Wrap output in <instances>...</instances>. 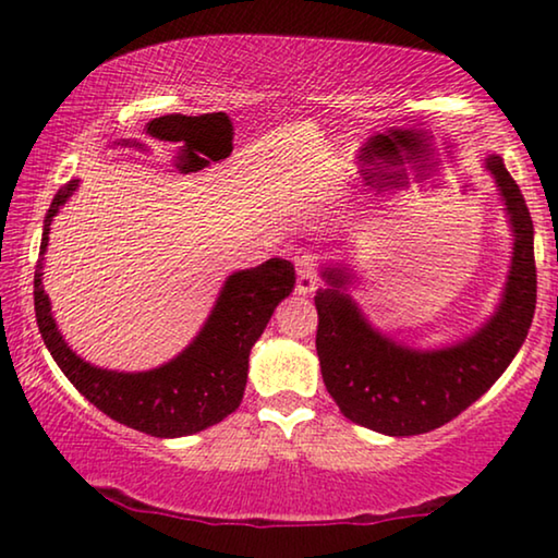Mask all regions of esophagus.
<instances>
[{
  "instance_id": "obj_1",
  "label": "esophagus",
  "mask_w": 558,
  "mask_h": 558,
  "mask_svg": "<svg viewBox=\"0 0 558 558\" xmlns=\"http://www.w3.org/2000/svg\"><path fill=\"white\" fill-rule=\"evenodd\" d=\"M295 270H298V282H295V290L301 295H311L315 293V288H318V257L307 251H301L295 255Z\"/></svg>"
}]
</instances>
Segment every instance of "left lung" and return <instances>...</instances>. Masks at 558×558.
I'll return each instance as SVG.
<instances>
[{"mask_svg": "<svg viewBox=\"0 0 558 558\" xmlns=\"http://www.w3.org/2000/svg\"><path fill=\"white\" fill-rule=\"evenodd\" d=\"M504 210L513 232L511 268L496 311L459 343L418 351L373 328L348 293L353 270L326 265V288L315 293L323 384L340 413L386 436H418L453 421L509 368L529 336L536 311L534 222L517 180L498 155H488Z\"/></svg>", "mask_w": 558, "mask_h": 558, "instance_id": "left-lung-1", "label": "left lung"}]
</instances>
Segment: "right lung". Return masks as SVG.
Instances as JSON below:
<instances>
[{"mask_svg":"<svg viewBox=\"0 0 558 558\" xmlns=\"http://www.w3.org/2000/svg\"><path fill=\"white\" fill-rule=\"evenodd\" d=\"M122 145L145 147L135 140H122ZM77 182L72 180L70 185H64L49 205L39 255L47 251L52 218L77 190ZM41 268L45 257H39L35 270V313L54 363L99 411L155 438L197 434L228 418L238 409L247 384L251 348L263 336L278 303L286 301L295 288L293 263L282 257H270L257 268L232 272L205 326L185 351L153 371L124 373L97 368L64 343L52 318V303L41 286L45 276Z\"/></svg>","mask_w":558,"mask_h":558,"instance_id":"right-lung-1","label":"right lung"}]
</instances>
